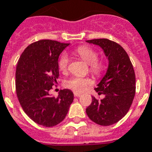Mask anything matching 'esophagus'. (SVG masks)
Listing matches in <instances>:
<instances>
[{"mask_svg": "<svg viewBox=\"0 0 152 152\" xmlns=\"http://www.w3.org/2000/svg\"><path fill=\"white\" fill-rule=\"evenodd\" d=\"M80 95H81L80 94H79V93H76V92L74 93V96H75V97H80Z\"/></svg>", "mask_w": 152, "mask_h": 152, "instance_id": "esophagus-1", "label": "esophagus"}]
</instances>
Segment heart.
I'll return each mask as SVG.
<instances>
[{
    "mask_svg": "<svg viewBox=\"0 0 152 152\" xmlns=\"http://www.w3.org/2000/svg\"><path fill=\"white\" fill-rule=\"evenodd\" d=\"M75 53L83 59L84 61L90 65L91 71L95 75H100L103 71V64L101 62H99L98 53L93 49L86 46H79L75 50ZM69 65V57L65 53L61 56L58 62V66L61 71L63 72L67 71ZM92 83V80L89 78L82 77V76H75L69 79L65 83V86L68 88H70L76 93L83 92L88 85Z\"/></svg>",
    "mask_w": 152,
    "mask_h": 152,
    "instance_id": "b5f03b06",
    "label": "heart"
}]
</instances>
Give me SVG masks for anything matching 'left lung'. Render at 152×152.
I'll return each instance as SVG.
<instances>
[{"label":"left lung","mask_w":152,"mask_h":152,"mask_svg":"<svg viewBox=\"0 0 152 152\" xmlns=\"http://www.w3.org/2000/svg\"><path fill=\"white\" fill-rule=\"evenodd\" d=\"M88 43L100 46L108 59V68L97 88L105 97L92 102L86 113L98 125L108 126L125 117L132 105L136 92V76L129 55L121 46L107 39H92Z\"/></svg>","instance_id":"obj_1"}]
</instances>
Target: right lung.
I'll use <instances>...</instances> for the list:
<instances>
[{"instance_id":"add662e5","label":"right lung","mask_w":152,"mask_h":152,"mask_svg":"<svg viewBox=\"0 0 152 152\" xmlns=\"http://www.w3.org/2000/svg\"><path fill=\"white\" fill-rule=\"evenodd\" d=\"M69 43L39 40L20 56L15 70V90L23 110L34 122L46 127L58 125L66 117L74 95L69 89L57 98L50 95L59 76L58 57Z\"/></svg>"}]
</instances>
